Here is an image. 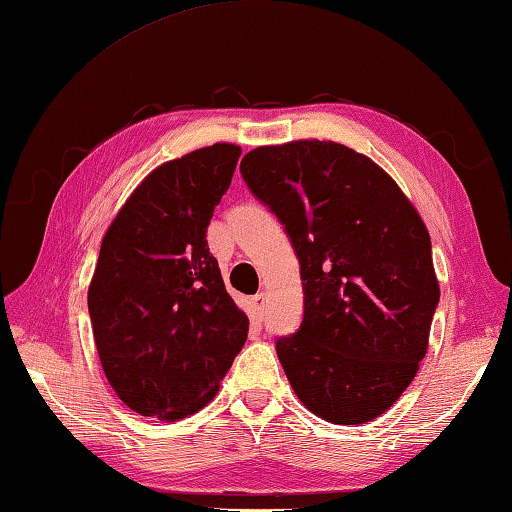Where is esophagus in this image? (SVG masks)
I'll use <instances>...</instances> for the list:
<instances>
[{"mask_svg": "<svg viewBox=\"0 0 512 512\" xmlns=\"http://www.w3.org/2000/svg\"><path fill=\"white\" fill-rule=\"evenodd\" d=\"M264 306H266V295L264 292H259L253 299H250V308H253L255 319H262L264 317Z\"/></svg>", "mask_w": 512, "mask_h": 512, "instance_id": "esophagus-1", "label": "esophagus"}]
</instances>
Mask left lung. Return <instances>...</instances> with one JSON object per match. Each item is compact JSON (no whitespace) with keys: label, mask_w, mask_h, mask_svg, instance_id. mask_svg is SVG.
<instances>
[{"label":"left lung","mask_w":512,"mask_h":512,"mask_svg":"<svg viewBox=\"0 0 512 512\" xmlns=\"http://www.w3.org/2000/svg\"><path fill=\"white\" fill-rule=\"evenodd\" d=\"M239 171L301 264V328L277 341L297 398L334 424L383 416L418 374L440 301L416 206L372 158L332 140L257 147Z\"/></svg>","instance_id":"8db88e82"}]
</instances>
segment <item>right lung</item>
<instances>
[{"label":"right lung","mask_w":512,"mask_h":512,"mask_svg":"<svg viewBox=\"0 0 512 512\" xmlns=\"http://www.w3.org/2000/svg\"><path fill=\"white\" fill-rule=\"evenodd\" d=\"M242 149L215 143L156 167L103 237L88 290L96 352L116 396L160 420L200 411L248 336L206 244Z\"/></svg>","instance_id":"1"}]
</instances>
